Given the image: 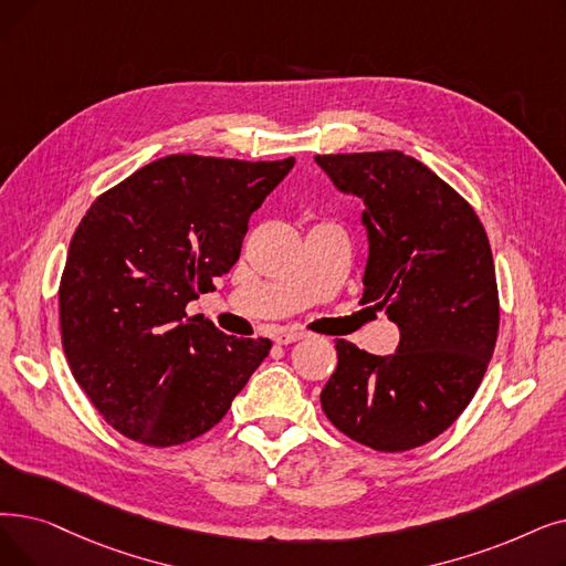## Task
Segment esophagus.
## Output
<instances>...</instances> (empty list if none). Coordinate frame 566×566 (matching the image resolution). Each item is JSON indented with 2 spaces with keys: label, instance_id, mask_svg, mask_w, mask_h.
I'll return each instance as SVG.
<instances>
[{
  "label": "esophagus",
  "instance_id": "34e87169",
  "mask_svg": "<svg viewBox=\"0 0 566 566\" xmlns=\"http://www.w3.org/2000/svg\"><path fill=\"white\" fill-rule=\"evenodd\" d=\"M305 337H307V333H303V331H284L275 337V342L277 344H293V342H301Z\"/></svg>",
  "mask_w": 566,
  "mask_h": 566
}]
</instances>
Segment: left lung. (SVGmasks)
Returning <instances> with one entry per match:
<instances>
[{
    "mask_svg": "<svg viewBox=\"0 0 566 566\" xmlns=\"http://www.w3.org/2000/svg\"><path fill=\"white\" fill-rule=\"evenodd\" d=\"M337 189L365 203L363 298L400 328L396 354L337 339L322 390L328 421L363 447L402 453L444 432L472 402L500 331L493 252L481 219L400 150L316 155Z\"/></svg>",
    "mask_w": 566,
    "mask_h": 566,
    "instance_id": "1",
    "label": "left lung"
}]
</instances>
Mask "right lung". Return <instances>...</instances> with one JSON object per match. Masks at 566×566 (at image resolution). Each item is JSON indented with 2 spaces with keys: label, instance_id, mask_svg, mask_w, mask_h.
Wrapping results in <instances>:
<instances>
[{
  "label": "right lung",
  "instance_id": "1",
  "mask_svg": "<svg viewBox=\"0 0 566 566\" xmlns=\"http://www.w3.org/2000/svg\"><path fill=\"white\" fill-rule=\"evenodd\" d=\"M293 161L168 155L85 212L60 280L62 347L117 432L157 449L201 437L268 356L270 339L224 335L185 307L233 268Z\"/></svg>",
  "mask_w": 566,
  "mask_h": 566
}]
</instances>
